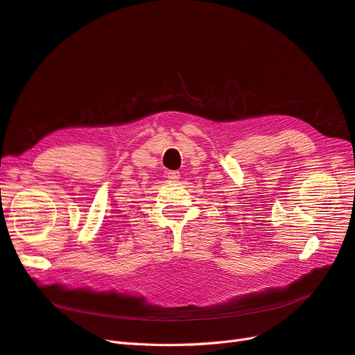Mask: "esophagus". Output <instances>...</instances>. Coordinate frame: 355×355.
<instances>
[{
    "instance_id": "34e87169",
    "label": "esophagus",
    "mask_w": 355,
    "mask_h": 355,
    "mask_svg": "<svg viewBox=\"0 0 355 355\" xmlns=\"http://www.w3.org/2000/svg\"><path fill=\"white\" fill-rule=\"evenodd\" d=\"M167 179L170 182H178L180 179V173L176 170H170V171H167Z\"/></svg>"
}]
</instances>
